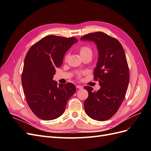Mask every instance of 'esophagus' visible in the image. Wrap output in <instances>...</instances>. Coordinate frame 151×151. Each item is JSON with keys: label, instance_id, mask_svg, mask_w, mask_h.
<instances>
[{"label": "esophagus", "instance_id": "esophagus-1", "mask_svg": "<svg viewBox=\"0 0 151 151\" xmlns=\"http://www.w3.org/2000/svg\"><path fill=\"white\" fill-rule=\"evenodd\" d=\"M76 88H77V89H83V87L82 86H81V85H77V86H76Z\"/></svg>", "mask_w": 151, "mask_h": 151}]
</instances>
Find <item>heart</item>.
<instances>
[{
  "mask_svg": "<svg viewBox=\"0 0 151 151\" xmlns=\"http://www.w3.org/2000/svg\"><path fill=\"white\" fill-rule=\"evenodd\" d=\"M88 52H91V49L88 46H83L79 49V53L81 55Z\"/></svg>",
  "mask_w": 151,
  "mask_h": 151,
  "instance_id": "obj_1",
  "label": "heart"
}]
</instances>
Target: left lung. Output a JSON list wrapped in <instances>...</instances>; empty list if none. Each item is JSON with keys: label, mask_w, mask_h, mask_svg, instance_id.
<instances>
[{"label": "left lung", "mask_w": 151, "mask_h": 151, "mask_svg": "<svg viewBox=\"0 0 151 151\" xmlns=\"http://www.w3.org/2000/svg\"><path fill=\"white\" fill-rule=\"evenodd\" d=\"M81 40L96 45L98 58L94 79L101 88L94 91L85 86L88 97L84 103L87 115L93 120L105 121L117 112L125 99L130 75L125 53L119 41L103 32L83 36Z\"/></svg>", "instance_id": "8db88e82"}]
</instances>
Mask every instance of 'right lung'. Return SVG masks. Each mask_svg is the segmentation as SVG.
Segmentation results:
<instances>
[{
	"mask_svg": "<svg viewBox=\"0 0 151 151\" xmlns=\"http://www.w3.org/2000/svg\"><path fill=\"white\" fill-rule=\"evenodd\" d=\"M77 42L74 37L50 35L34 44L26 54L21 77L22 89L31 111L41 119L52 120L60 116L76 92L73 84L57 86L53 78L67 50Z\"/></svg>",
	"mask_w": 151,
	"mask_h": 151,
	"instance_id": "obj_1",
	"label": "right lung"
}]
</instances>
